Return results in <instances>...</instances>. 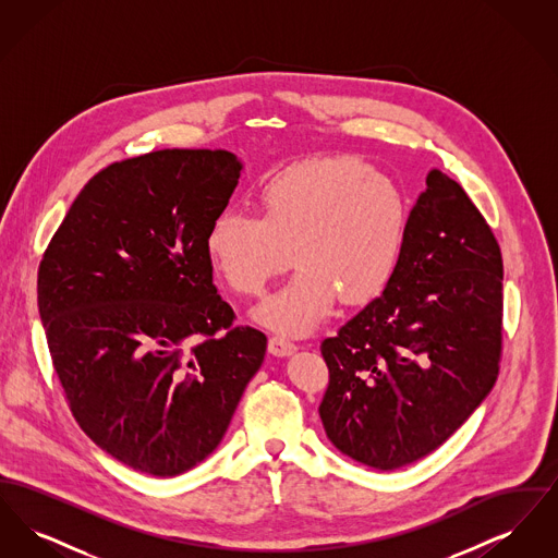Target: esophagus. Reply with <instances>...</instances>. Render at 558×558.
I'll use <instances>...</instances> for the list:
<instances>
[{
	"instance_id": "34e87169",
	"label": "esophagus",
	"mask_w": 558,
	"mask_h": 558,
	"mask_svg": "<svg viewBox=\"0 0 558 558\" xmlns=\"http://www.w3.org/2000/svg\"><path fill=\"white\" fill-rule=\"evenodd\" d=\"M269 351L278 357H284V355H291L296 351V345L292 343L291 339L287 335H271L269 337Z\"/></svg>"
}]
</instances>
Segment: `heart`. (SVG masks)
<instances>
[{"label": "heart", "instance_id": "1", "mask_svg": "<svg viewBox=\"0 0 558 558\" xmlns=\"http://www.w3.org/2000/svg\"><path fill=\"white\" fill-rule=\"evenodd\" d=\"M262 215L226 209L213 219V266L240 294H259L292 262L291 280L257 310L282 332H305L335 299L360 303L398 269L410 226L403 190L355 157L303 160L257 190Z\"/></svg>", "mask_w": 558, "mask_h": 558}]
</instances>
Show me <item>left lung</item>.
I'll return each mask as SVG.
<instances>
[{
  "label": "left lung",
  "instance_id": "left-lung-1",
  "mask_svg": "<svg viewBox=\"0 0 558 558\" xmlns=\"http://www.w3.org/2000/svg\"><path fill=\"white\" fill-rule=\"evenodd\" d=\"M502 280L489 223L433 169L385 291L319 345L328 439L378 471L437 450L498 378Z\"/></svg>",
  "mask_w": 558,
  "mask_h": 558
}]
</instances>
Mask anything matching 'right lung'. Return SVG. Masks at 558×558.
I'll return each mask as SVG.
<instances>
[{"mask_svg":"<svg viewBox=\"0 0 558 558\" xmlns=\"http://www.w3.org/2000/svg\"><path fill=\"white\" fill-rule=\"evenodd\" d=\"M228 150H157L98 171L37 271V305L83 433L155 477L211 453L266 335L217 294L207 234L239 184Z\"/></svg>","mask_w":558,"mask_h":558,"instance_id":"add662e5","label":"right lung"}]
</instances>
